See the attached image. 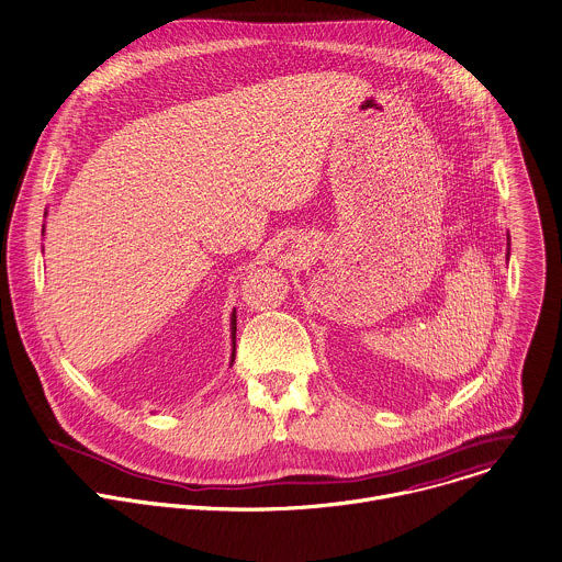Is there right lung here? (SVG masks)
<instances>
[{
  "label": "right lung",
  "instance_id": "obj_1",
  "mask_svg": "<svg viewBox=\"0 0 562 562\" xmlns=\"http://www.w3.org/2000/svg\"><path fill=\"white\" fill-rule=\"evenodd\" d=\"M232 333H234V335H232V337H234V339H236V311H234V315H232ZM234 346H236V344H234ZM234 357H236V348H234V355H232V361H234Z\"/></svg>",
  "mask_w": 562,
  "mask_h": 562
}]
</instances>
